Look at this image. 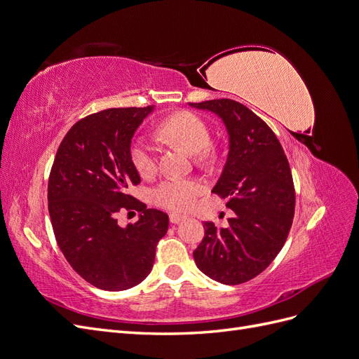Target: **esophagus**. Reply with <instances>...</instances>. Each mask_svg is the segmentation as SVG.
<instances>
[{"mask_svg": "<svg viewBox=\"0 0 359 359\" xmlns=\"http://www.w3.org/2000/svg\"><path fill=\"white\" fill-rule=\"evenodd\" d=\"M169 219H170L172 224H178V223H181L184 220H187V215L186 214H180V212H172L169 215Z\"/></svg>", "mask_w": 359, "mask_h": 359, "instance_id": "34e87169", "label": "esophagus"}]
</instances>
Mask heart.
<instances>
[{
  "instance_id": "b5f03b06",
  "label": "heart",
  "mask_w": 359,
  "mask_h": 359,
  "mask_svg": "<svg viewBox=\"0 0 359 359\" xmlns=\"http://www.w3.org/2000/svg\"><path fill=\"white\" fill-rule=\"evenodd\" d=\"M158 135L177 144L191 154H198L202 161H211L214 151L208 145L211 130L205 119L190 111H180L163 119ZM130 160L140 177L149 178L157 170L156 147L145 137L136 139L130 148ZM203 191L202 184L193 178H168L153 190V201L165 210L184 211L196 202Z\"/></svg>"
}]
</instances>
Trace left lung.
Returning a JSON list of instances; mask_svg holds the SVG:
<instances>
[{
  "label": "left lung",
  "instance_id": "left-lung-1",
  "mask_svg": "<svg viewBox=\"0 0 359 359\" xmlns=\"http://www.w3.org/2000/svg\"><path fill=\"white\" fill-rule=\"evenodd\" d=\"M219 115L229 133V154L212 193L235 215L227 227L205 222L193 252L205 276L223 285L255 278L283 248L295 214V187L287 157L262 118L231 99L190 103Z\"/></svg>",
  "mask_w": 359,
  "mask_h": 359
}]
</instances>
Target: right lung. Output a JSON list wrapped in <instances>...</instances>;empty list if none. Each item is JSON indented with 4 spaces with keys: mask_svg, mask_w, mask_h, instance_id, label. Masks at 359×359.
Wrapping results in <instances>:
<instances>
[{
    "mask_svg": "<svg viewBox=\"0 0 359 359\" xmlns=\"http://www.w3.org/2000/svg\"><path fill=\"white\" fill-rule=\"evenodd\" d=\"M153 109L112 107L79 119L50 169L48 208L58 247L76 273L103 290L139 285L169 227L166 212L128 194L140 182L130 160L132 137ZM121 209H136L140 220L121 228L114 219Z\"/></svg>",
    "mask_w": 359,
    "mask_h": 359,
    "instance_id": "1",
    "label": "right lung"
}]
</instances>
